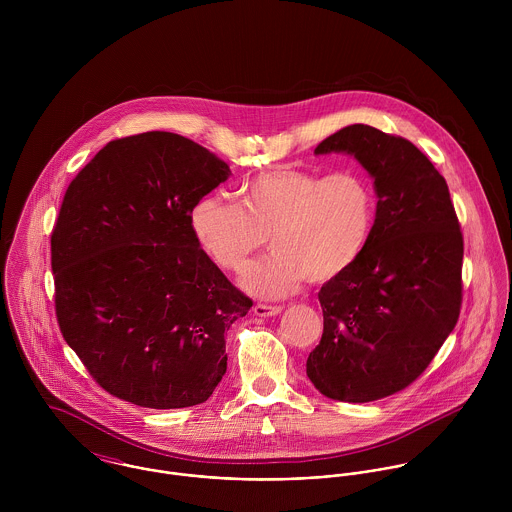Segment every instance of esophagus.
Masks as SVG:
<instances>
[{
    "instance_id": "obj_1",
    "label": "esophagus",
    "mask_w": 512,
    "mask_h": 512,
    "mask_svg": "<svg viewBox=\"0 0 512 512\" xmlns=\"http://www.w3.org/2000/svg\"><path fill=\"white\" fill-rule=\"evenodd\" d=\"M252 311H254V315H256V317H274V315L282 313V307H280V305H266V303H256Z\"/></svg>"
}]
</instances>
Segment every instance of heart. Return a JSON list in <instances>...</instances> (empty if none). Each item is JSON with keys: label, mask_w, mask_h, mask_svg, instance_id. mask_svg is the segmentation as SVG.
Masks as SVG:
<instances>
[{"label": "heart", "mask_w": 512, "mask_h": 512, "mask_svg": "<svg viewBox=\"0 0 512 512\" xmlns=\"http://www.w3.org/2000/svg\"><path fill=\"white\" fill-rule=\"evenodd\" d=\"M376 220V197L359 171L319 173L276 167L238 189V205L220 195L199 199L189 215L201 250L238 272L266 244L274 254L248 266L242 288L264 299L299 292L305 282L329 284L365 254Z\"/></svg>", "instance_id": "1"}]
</instances>
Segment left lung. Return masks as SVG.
Listing matches in <instances>:
<instances>
[{
	"mask_svg": "<svg viewBox=\"0 0 512 512\" xmlns=\"http://www.w3.org/2000/svg\"><path fill=\"white\" fill-rule=\"evenodd\" d=\"M327 153L353 155L378 201L365 254L319 292L307 376L323 396L363 404L412 384L453 331L463 236L445 179L412 142L353 124L315 147Z\"/></svg>",
	"mask_w": 512,
	"mask_h": 512,
	"instance_id": "obj_1",
	"label": "left lung"
}]
</instances>
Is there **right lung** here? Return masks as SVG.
Instances as JSON below:
<instances>
[{
    "label": "right lung",
    "instance_id": "right-lung-1",
    "mask_svg": "<svg viewBox=\"0 0 512 512\" xmlns=\"http://www.w3.org/2000/svg\"><path fill=\"white\" fill-rule=\"evenodd\" d=\"M228 177L209 149L146 132L102 147L69 185L51 236L57 319L112 396L187 408L222 380L224 331L252 299L201 250L189 215Z\"/></svg>",
    "mask_w": 512,
    "mask_h": 512
}]
</instances>
